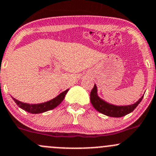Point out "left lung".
<instances>
[{
	"label": "left lung",
	"mask_w": 156,
	"mask_h": 156,
	"mask_svg": "<svg viewBox=\"0 0 156 156\" xmlns=\"http://www.w3.org/2000/svg\"><path fill=\"white\" fill-rule=\"evenodd\" d=\"M143 98H144V95L139 99L138 101L132 105L115 106V105L107 103L99 97L97 94V87L96 84H94V87L90 92V102L94 108L102 114L115 118L122 117L133 112L135 108L139 105Z\"/></svg>",
	"instance_id": "left-lung-1"
}]
</instances>
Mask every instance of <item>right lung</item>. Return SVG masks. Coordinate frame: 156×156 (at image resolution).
Returning <instances> with one entry per match:
<instances>
[{"mask_svg": "<svg viewBox=\"0 0 156 156\" xmlns=\"http://www.w3.org/2000/svg\"><path fill=\"white\" fill-rule=\"evenodd\" d=\"M68 91L69 89L66 90L65 91L61 93L60 94H59L57 97L53 98V100H49V101L45 102V103H39V104H29V103H23V102L19 101V100L13 98V97H12V100L16 103L17 106L21 108L22 109L25 110V111L28 112L29 113H31V114H38V113H43L44 112L49 111V110L53 109L56 106H59L61 102L65 98L66 94H67Z\"/></svg>", "mask_w": 156, "mask_h": 156, "instance_id": "right-lung-1", "label": "right lung"}]
</instances>
